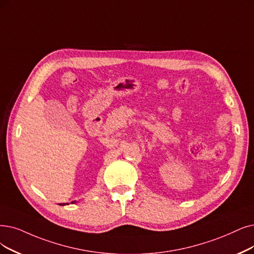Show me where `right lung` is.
Masks as SVG:
<instances>
[{"label":"right lung","mask_w":254,"mask_h":254,"mask_svg":"<svg viewBox=\"0 0 254 254\" xmlns=\"http://www.w3.org/2000/svg\"><path fill=\"white\" fill-rule=\"evenodd\" d=\"M72 203H75V201H73V202H72ZM66 204H67V203H66ZM60 205H64V204H60Z\"/></svg>","instance_id":"obj_1"}]
</instances>
